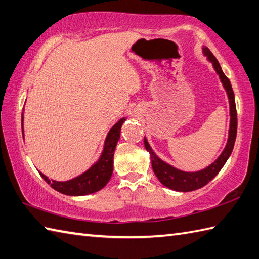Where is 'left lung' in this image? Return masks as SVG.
I'll return each instance as SVG.
<instances>
[{
  "label": "left lung",
  "mask_w": 259,
  "mask_h": 259,
  "mask_svg": "<svg viewBox=\"0 0 259 259\" xmlns=\"http://www.w3.org/2000/svg\"><path fill=\"white\" fill-rule=\"evenodd\" d=\"M202 52L208 62L211 63L212 67L216 72V74L220 77L221 82L223 84L224 90L226 91V94L228 97L229 103V128H228V137L225 148L223 149L220 156H218L214 162L207 167H205L197 171H185L182 169H178L170 164L164 162L160 159L156 153L153 151V148L149 145L146 137H144V145L146 151L149 153V157L152 160V167L155 175L158 178V181L163 184L164 186L168 187L176 192H192L195 189H198L200 187L205 186L206 184L209 183L212 178H214L220 170L225 165L227 159L229 158L234 148L235 140H236L237 134V113H236V104H235V95L232 89L231 82L224 74L220 63L216 60V57L212 55L211 52L206 48H202Z\"/></svg>",
  "instance_id": "left-lung-1"
}]
</instances>
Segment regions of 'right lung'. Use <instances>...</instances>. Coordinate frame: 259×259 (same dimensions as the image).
<instances>
[{"mask_svg":"<svg viewBox=\"0 0 259 259\" xmlns=\"http://www.w3.org/2000/svg\"><path fill=\"white\" fill-rule=\"evenodd\" d=\"M23 111H24V108H23ZM23 120H24V113H22V133L23 139H24ZM125 120L126 117H122L108 131L99 159L89 169H86L84 173L72 178V180L59 182L50 180L48 176H45L39 171L43 180L49 185H51L52 188H54L55 191L64 195H68V196H84V195L93 194L101 191L103 187H105L112 177L114 152L120 137V128H122V125Z\"/></svg>","mask_w":259,"mask_h":259,"instance_id":"obj_1","label":"right lung"}]
</instances>
